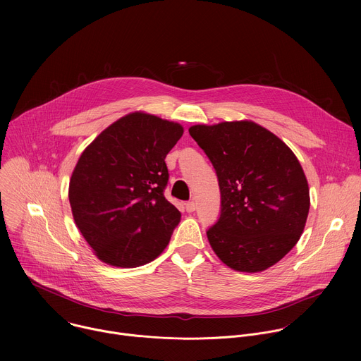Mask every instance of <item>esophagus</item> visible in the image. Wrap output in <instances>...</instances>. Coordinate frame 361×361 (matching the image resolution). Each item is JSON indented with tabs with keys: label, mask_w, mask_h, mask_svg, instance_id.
<instances>
[{
	"label": "esophagus",
	"mask_w": 361,
	"mask_h": 361,
	"mask_svg": "<svg viewBox=\"0 0 361 361\" xmlns=\"http://www.w3.org/2000/svg\"><path fill=\"white\" fill-rule=\"evenodd\" d=\"M195 209H197V204H195L194 201H190V202H187V204H185V210H187V213H192V212H195Z\"/></svg>",
	"instance_id": "obj_1"
}]
</instances>
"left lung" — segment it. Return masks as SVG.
<instances>
[{
	"instance_id": "left-lung-1",
	"label": "left lung",
	"mask_w": 361,
	"mask_h": 361,
	"mask_svg": "<svg viewBox=\"0 0 361 361\" xmlns=\"http://www.w3.org/2000/svg\"><path fill=\"white\" fill-rule=\"evenodd\" d=\"M190 135L216 169L221 214L207 238L235 271L260 273L297 244L310 209V190L290 147L254 121L197 124Z\"/></svg>"
}]
</instances>
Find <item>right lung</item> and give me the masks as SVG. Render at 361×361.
<instances>
[{
  "mask_svg": "<svg viewBox=\"0 0 361 361\" xmlns=\"http://www.w3.org/2000/svg\"><path fill=\"white\" fill-rule=\"evenodd\" d=\"M181 124L142 111L107 127L82 151L68 200L80 233L102 263L134 269L164 251L181 213L166 200V157Z\"/></svg>",
  "mask_w": 361,
  "mask_h": 361,
  "instance_id": "right-lung-1",
  "label": "right lung"
}]
</instances>
